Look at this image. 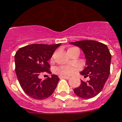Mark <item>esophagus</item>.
Wrapping results in <instances>:
<instances>
[{"label":"esophagus","instance_id":"obj_1","mask_svg":"<svg viewBox=\"0 0 122 122\" xmlns=\"http://www.w3.org/2000/svg\"><path fill=\"white\" fill-rule=\"evenodd\" d=\"M59 77H60V78H65V79H70V76H63V75H61V76H60Z\"/></svg>","mask_w":122,"mask_h":122}]
</instances>
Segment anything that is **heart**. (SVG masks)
I'll use <instances>...</instances> for the list:
<instances>
[{
	"label": "heart",
	"mask_w": 122,
	"mask_h": 122,
	"mask_svg": "<svg viewBox=\"0 0 122 122\" xmlns=\"http://www.w3.org/2000/svg\"><path fill=\"white\" fill-rule=\"evenodd\" d=\"M57 71L61 75H68L72 73L73 70L71 67L62 66L57 68Z\"/></svg>",
	"instance_id": "b5f03b06"
}]
</instances>
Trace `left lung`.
Masks as SVG:
<instances>
[{"label":"left lung","instance_id":"left-lung-1","mask_svg":"<svg viewBox=\"0 0 122 122\" xmlns=\"http://www.w3.org/2000/svg\"><path fill=\"white\" fill-rule=\"evenodd\" d=\"M70 44L82 50L86 66L80 74L89 78L87 81L81 80L80 86L74 89L75 94L81 98H92L102 91L108 80L112 55L107 46L97 41H80Z\"/></svg>","mask_w":122,"mask_h":122}]
</instances>
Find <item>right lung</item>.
I'll return each mask as SVG.
<instances>
[{
    "mask_svg": "<svg viewBox=\"0 0 122 122\" xmlns=\"http://www.w3.org/2000/svg\"><path fill=\"white\" fill-rule=\"evenodd\" d=\"M61 44H31L20 48L14 56L15 71L24 92L31 98L42 100L51 96L59 80L56 75L42 80L43 72L49 73L48 63L53 52Z\"/></svg>",
    "mask_w": 122,
    "mask_h": 122,
    "instance_id": "right-lung-1",
    "label": "right lung"
}]
</instances>
